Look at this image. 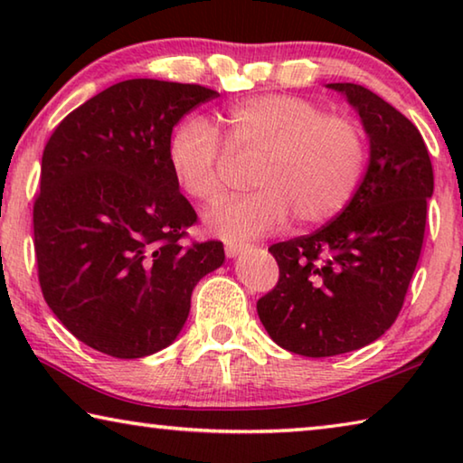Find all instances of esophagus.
Masks as SVG:
<instances>
[{"mask_svg": "<svg viewBox=\"0 0 463 463\" xmlns=\"http://www.w3.org/2000/svg\"><path fill=\"white\" fill-rule=\"evenodd\" d=\"M247 245L245 242H234V241H231V242H226L224 245V250H226V257H237L242 249H245Z\"/></svg>", "mask_w": 463, "mask_h": 463, "instance_id": "34e87169", "label": "esophagus"}]
</instances>
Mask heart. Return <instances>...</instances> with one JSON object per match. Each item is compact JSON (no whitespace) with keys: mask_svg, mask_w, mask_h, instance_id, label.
Here are the masks:
<instances>
[{"mask_svg":"<svg viewBox=\"0 0 463 463\" xmlns=\"http://www.w3.org/2000/svg\"><path fill=\"white\" fill-rule=\"evenodd\" d=\"M260 155L250 184L206 216L208 229L226 241H245L298 224H323L345 210L364 177L367 146L362 128L345 116L325 114L296 96H257L216 116L214 127L192 118L179 124L167 145V163L187 198L213 206L224 194V149Z\"/></svg>","mask_w":463,"mask_h":463,"instance_id":"b5f03b06","label":"heart"}]
</instances>
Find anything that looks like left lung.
Listing matches in <instances>:
<instances>
[{
    "label": "left lung",
    "mask_w": 463,
    "mask_h": 463,
    "mask_svg": "<svg viewBox=\"0 0 463 463\" xmlns=\"http://www.w3.org/2000/svg\"><path fill=\"white\" fill-rule=\"evenodd\" d=\"M328 88L357 109L370 163L331 222L269 247L279 279L257 302L271 339L307 357L355 351L392 326L417 269L433 195V165L419 128L364 85Z\"/></svg>",
    "instance_id": "8db88e82"
}]
</instances>
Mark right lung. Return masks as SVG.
Instances as JSON below:
<instances>
[{
    "label": "right lung",
    "instance_id": "1",
    "mask_svg": "<svg viewBox=\"0 0 463 463\" xmlns=\"http://www.w3.org/2000/svg\"><path fill=\"white\" fill-rule=\"evenodd\" d=\"M218 91L128 80L52 130L34 200L38 281L49 308L91 349L118 359L175 341L192 292L221 268V241L184 242L198 214L167 163L175 124Z\"/></svg>",
    "mask_w": 463,
    "mask_h": 463
}]
</instances>
